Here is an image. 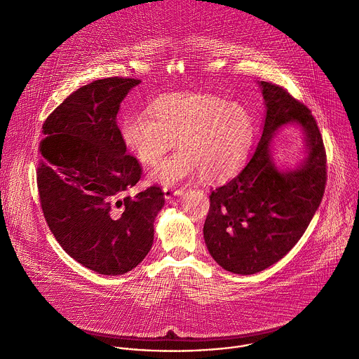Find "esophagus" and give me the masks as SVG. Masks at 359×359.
I'll return each instance as SVG.
<instances>
[{
  "label": "esophagus",
  "instance_id": "1",
  "mask_svg": "<svg viewBox=\"0 0 359 359\" xmlns=\"http://www.w3.org/2000/svg\"><path fill=\"white\" fill-rule=\"evenodd\" d=\"M163 193H165V198H166V200H170V198H173V197H176V196H180L183 191H182V189L165 187V189H163Z\"/></svg>",
  "mask_w": 359,
  "mask_h": 359
}]
</instances>
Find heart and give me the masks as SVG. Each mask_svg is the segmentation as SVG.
Returning <instances> with one entry per match:
<instances>
[{"label":"heart","mask_w":359,"mask_h":359,"mask_svg":"<svg viewBox=\"0 0 359 359\" xmlns=\"http://www.w3.org/2000/svg\"><path fill=\"white\" fill-rule=\"evenodd\" d=\"M252 136L245 108L209 93H177L161 99L150 112L129 116L122 139L143 165H153L179 139L180 150L151 169V182L177 186L201 175L222 182L243 166Z\"/></svg>","instance_id":"1"}]
</instances>
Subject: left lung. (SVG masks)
<instances>
[{
  "label": "left lung",
  "instance_id": "obj_1",
  "mask_svg": "<svg viewBox=\"0 0 359 359\" xmlns=\"http://www.w3.org/2000/svg\"><path fill=\"white\" fill-rule=\"evenodd\" d=\"M266 119L262 139L243 170L212 190L203 234L215 262L234 274H254L281 260L313 220L327 183V155L311 111L285 89L259 82ZM304 132L307 158L294 171L276 169L271 140L283 124Z\"/></svg>",
  "mask_w": 359,
  "mask_h": 359
}]
</instances>
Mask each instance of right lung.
Wrapping results in <instances>:
<instances>
[{"mask_svg":"<svg viewBox=\"0 0 359 359\" xmlns=\"http://www.w3.org/2000/svg\"><path fill=\"white\" fill-rule=\"evenodd\" d=\"M139 83L119 76L93 81L42 125L36 183L43 217L74 260L104 276L125 274L146 257L165 204L158 186L130 194L142 166L126 153L116 115Z\"/></svg>","mask_w":359,"mask_h":359,"instance_id":"right-lung-1","label":"right lung"}]
</instances>
